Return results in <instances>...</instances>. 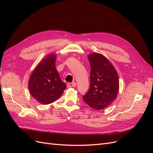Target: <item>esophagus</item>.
Listing matches in <instances>:
<instances>
[{"label": "esophagus", "mask_w": 153, "mask_h": 153, "mask_svg": "<svg viewBox=\"0 0 153 153\" xmlns=\"http://www.w3.org/2000/svg\"><path fill=\"white\" fill-rule=\"evenodd\" d=\"M76 85V84L75 82H72V83H68L67 84V87L68 88H70V87H75Z\"/></svg>", "instance_id": "esophagus-1"}]
</instances>
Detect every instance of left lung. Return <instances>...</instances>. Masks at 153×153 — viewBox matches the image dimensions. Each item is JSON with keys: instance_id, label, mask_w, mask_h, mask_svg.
Segmentation results:
<instances>
[{"instance_id": "left-lung-1", "label": "left lung", "mask_w": 153, "mask_h": 153, "mask_svg": "<svg viewBox=\"0 0 153 153\" xmlns=\"http://www.w3.org/2000/svg\"><path fill=\"white\" fill-rule=\"evenodd\" d=\"M90 65V87L83 96L85 102L95 110H101L112 104L119 88L118 74L104 55L93 53L88 55Z\"/></svg>"}]
</instances>
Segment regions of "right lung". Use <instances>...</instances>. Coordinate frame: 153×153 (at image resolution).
Segmentation results:
<instances>
[{
    "label": "right lung",
    "mask_w": 153,
    "mask_h": 153,
    "mask_svg": "<svg viewBox=\"0 0 153 153\" xmlns=\"http://www.w3.org/2000/svg\"><path fill=\"white\" fill-rule=\"evenodd\" d=\"M56 58L55 54L48 55L38 64L29 78L28 85L30 94L43 105L56 101L66 89L55 68Z\"/></svg>",
    "instance_id": "right-lung-1"
}]
</instances>
